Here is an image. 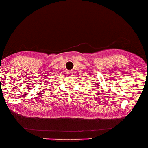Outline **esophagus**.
I'll list each match as a JSON object with an SVG mask.
<instances>
[{
    "mask_svg": "<svg viewBox=\"0 0 148 148\" xmlns=\"http://www.w3.org/2000/svg\"><path fill=\"white\" fill-rule=\"evenodd\" d=\"M73 72L72 71H68L67 72V75H69V76H71L72 75H73Z\"/></svg>",
    "mask_w": 148,
    "mask_h": 148,
    "instance_id": "esophagus-1",
    "label": "esophagus"
}]
</instances>
